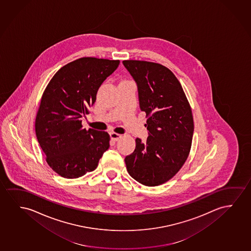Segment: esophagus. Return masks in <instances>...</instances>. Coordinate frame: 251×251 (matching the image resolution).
<instances>
[{"label": "esophagus", "mask_w": 251, "mask_h": 251, "mask_svg": "<svg viewBox=\"0 0 251 251\" xmlns=\"http://www.w3.org/2000/svg\"><path fill=\"white\" fill-rule=\"evenodd\" d=\"M121 137H122V135H120V134H117V133H115V132H111V133H110V138L114 140V141H117V140H119Z\"/></svg>", "instance_id": "esophagus-1"}]
</instances>
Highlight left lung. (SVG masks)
I'll return each mask as SVG.
<instances>
[{"instance_id":"8db88e82","label":"left lung","mask_w":251,"mask_h":251,"mask_svg":"<svg viewBox=\"0 0 251 251\" xmlns=\"http://www.w3.org/2000/svg\"><path fill=\"white\" fill-rule=\"evenodd\" d=\"M137 84L140 109L148 117L149 137L135 140L125 158L131 177L147 186L173 178L189 155L194 124L189 102L175 74L157 63L124 60Z\"/></svg>"}]
</instances>
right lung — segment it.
Masks as SVG:
<instances>
[{
    "mask_svg": "<svg viewBox=\"0 0 251 251\" xmlns=\"http://www.w3.org/2000/svg\"><path fill=\"white\" fill-rule=\"evenodd\" d=\"M119 64V60L78 58L58 70L44 91L35 133L48 165L64 178H79L94 171L109 149V134L86 130L82 120L96 102L98 89Z\"/></svg>",
    "mask_w": 251,
    "mask_h": 251,
    "instance_id": "add662e5",
    "label": "right lung"
}]
</instances>
